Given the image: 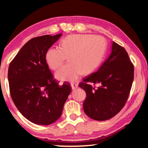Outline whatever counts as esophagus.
<instances>
[{
	"label": "esophagus",
	"instance_id": "esophagus-1",
	"mask_svg": "<svg viewBox=\"0 0 148 148\" xmlns=\"http://www.w3.org/2000/svg\"><path fill=\"white\" fill-rule=\"evenodd\" d=\"M71 87H72V89H76L77 88V87H78V85L76 84H72Z\"/></svg>",
	"mask_w": 148,
	"mask_h": 148
}]
</instances>
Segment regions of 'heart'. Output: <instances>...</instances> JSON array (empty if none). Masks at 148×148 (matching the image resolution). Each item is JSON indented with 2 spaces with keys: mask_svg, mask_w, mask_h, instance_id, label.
Listing matches in <instances>:
<instances>
[{
  "mask_svg": "<svg viewBox=\"0 0 148 148\" xmlns=\"http://www.w3.org/2000/svg\"><path fill=\"white\" fill-rule=\"evenodd\" d=\"M106 51L102 36L91 34H72L60 42V47L47 50L46 61L50 69L57 70L69 56L71 63L61 67L55 76L62 82H75L82 74L93 72L101 64Z\"/></svg>",
  "mask_w": 148,
  "mask_h": 148,
  "instance_id": "obj_1",
  "label": "heart"
}]
</instances>
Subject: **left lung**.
<instances>
[{"mask_svg":"<svg viewBox=\"0 0 148 148\" xmlns=\"http://www.w3.org/2000/svg\"><path fill=\"white\" fill-rule=\"evenodd\" d=\"M111 53L97 72L79 86L86 92L84 112L91 119L105 121L118 114L125 106L134 79V66L123 47L113 42ZM88 83H98L95 88Z\"/></svg>","mask_w":148,"mask_h":148,"instance_id":"obj_1","label":"left lung"}]
</instances>
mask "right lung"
I'll list each match as a JSON object with an SVG mask.
<instances>
[{
    "label": "right lung",
    "instance_id": "right-lung-1",
    "mask_svg": "<svg viewBox=\"0 0 148 148\" xmlns=\"http://www.w3.org/2000/svg\"><path fill=\"white\" fill-rule=\"evenodd\" d=\"M61 35L32 38L10 64L8 79L12 101L20 113L34 124L56 122L71 91L69 84L59 86L53 79L46 61L47 51Z\"/></svg>",
    "mask_w": 148,
    "mask_h": 148
}]
</instances>
